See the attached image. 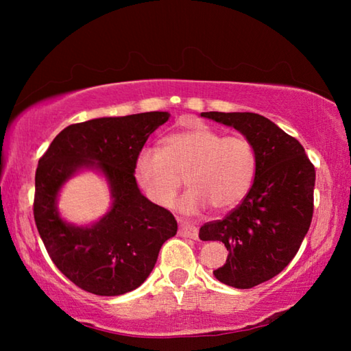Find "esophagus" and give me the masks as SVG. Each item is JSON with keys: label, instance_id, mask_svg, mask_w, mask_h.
<instances>
[{"label": "esophagus", "instance_id": "esophagus-1", "mask_svg": "<svg viewBox=\"0 0 351 351\" xmlns=\"http://www.w3.org/2000/svg\"><path fill=\"white\" fill-rule=\"evenodd\" d=\"M180 230L184 237H189V239H193V240L198 239V229H197V226H193L192 223H187V221H182V219H180Z\"/></svg>", "mask_w": 351, "mask_h": 351}]
</instances>
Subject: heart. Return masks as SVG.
Here are the masks:
<instances>
[{"instance_id":"b5f03b06","label":"heart","mask_w":351,"mask_h":351,"mask_svg":"<svg viewBox=\"0 0 351 351\" xmlns=\"http://www.w3.org/2000/svg\"><path fill=\"white\" fill-rule=\"evenodd\" d=\"M136 178L154 204L169 207L186 178L190 190L180 210L198 213L207 206L228 212L243 203L257 175V154L245 136H224L197 125L167 136L161 150L144 148L134 162Z\"/></svg>"}]
</instances>
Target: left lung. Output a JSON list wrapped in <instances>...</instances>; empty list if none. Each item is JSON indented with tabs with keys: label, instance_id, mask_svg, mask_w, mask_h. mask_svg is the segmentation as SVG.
<instances>
[{
	"label": "left lung",
	"instance_id": "8db88e82",
	"mask_svg": "<svg viewBox=\"0 0 351 351\" xmlns=\"http://www.w3.org/2000/svg\"><path fill=\"white\" fill-rule=\"evenodd\" d=\"M234 127L251 141L257 175L243 203L223 219L199 229L203 241H223L226 263L213 271L219 282L247 289L276 277L294 258L313 218L316 170L300 142L255 112H201Z\"/></svg>",
	"mask_w": 351,
	"mask_h": 351
}]
</instances>
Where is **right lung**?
Returning <instances> with one entry per match:
<instances>
[{
    "instance_id": "add662e5",
    "label": "right lung",
    "mask_w": 351,
    "mask_h": 351,
    "mask_svg": "<svg viewBox=\"0 0 351 351\" xmlns=\"http://www.w3.org/2000/svg\"><path fill=\"white\" fill-rule=\"evenodd\" d=\"M167 111L99 117L74 123L51 142L35 171L34 218L54 265L77 287L97 295H121L141 287L159 249L176 235L175 217L141 193L134 162ZM82 169L104 174L110 210L90 226L64 222L58 193Z\"/></svg>"
}]
</instances>
